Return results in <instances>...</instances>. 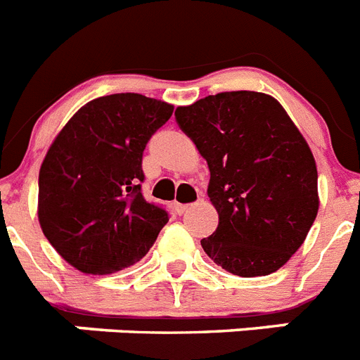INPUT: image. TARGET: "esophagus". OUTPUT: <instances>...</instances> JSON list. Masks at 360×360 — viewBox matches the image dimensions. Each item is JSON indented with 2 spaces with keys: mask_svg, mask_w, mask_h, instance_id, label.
Returning a JSON list of instances; mask_svg holds the SVG:
<instances>
[{
  "mask_svg": "<svg viewBox=\"0 0 360 360\" xmlns=\"http://www.w3.org/2000/svg\"><path fill=\"white\" fill-rule=\"evenodd\" d=\"M174 207H175V212L183 214V212H186V210H188L190 205H186V203H175Z\"/></svg>",
  "mask_w": 360,
  "mask_h": 360,
  "instance_id": "esophagus-1",
  "label": "esophagus"
}]
</instances>
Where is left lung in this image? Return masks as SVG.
Listing matches in <instances>:
<instances>
[{"mask_svg": "<svg viewBox=\"0 0 360 360\" xmlns=\"http://www.w3.org/2000/svg\"><path fill=\"white\" fill-rule=\"evenodd\" d=\"M175 120L210 170L219 214L205 252L243 278L267 276L306 240L319 212L316 165L280 102L256 91L208 95L177 108Z\"/></svg>", "mask_w": 360, "mask_h": 360, "instance_id": "obj_1", "label": "left lung"}]
</instances>
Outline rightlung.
<instances>
[{"instance_id": "obj_1", "label": "right lung", "mask_w": 360, "mask_h": 360, "mask_svg": "<svg viewBox=\"0 0 360 360\" xmlns=\"http://www.w3.org/2000/svg\"><path fill=\"white\" fill-rule=\"evenodd\" d=\"M174 105L139 93L87 102L51 144L38 179V219L51 245L86 274L134 265L168 210L143 195V153Z\"/></svg>"}]
</instances>
